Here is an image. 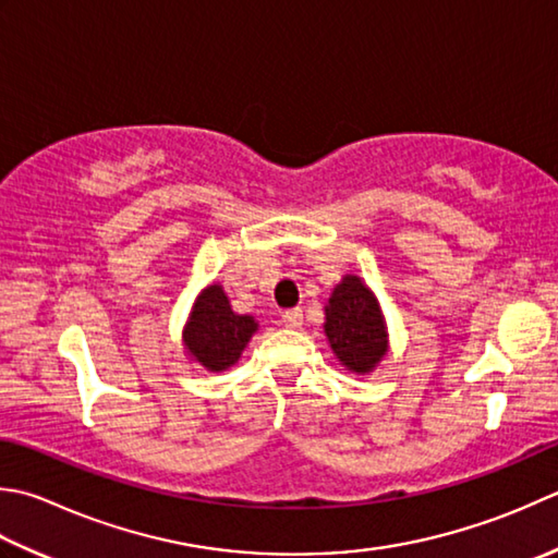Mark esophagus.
Returning a JSON list of instances; mask_svg holds the SVG:
<instances>
[{
    "mask_svg": "<svg viewBox=\"0 0 558 558\" xmlns=\"http://www.w3.org/2000/svg\"><path fill=\"white\" fill-rule=\"evenodd\" d=\"M302 319H304L302 310H288V312H282V324L290 326V329H298V326H302Z\"/></svg>",
    "mask_w": 558,
    "mask_h": 558,
    "instance_id": "1",
    "label": "esophagus"
}]
</instances>
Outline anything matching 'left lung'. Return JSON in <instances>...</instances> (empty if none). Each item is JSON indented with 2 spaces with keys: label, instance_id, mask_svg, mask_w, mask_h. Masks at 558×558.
I'll return each mask as SVG.
<instances>
[{
  "label": "left lung",
  "instance_id": "left-lung-1",
  "mask_svg": "<svg viewBox=\"0 0 558 558\" xmlns=\"http://www.w3.org/2000/svg\"><path fill=\"white\" fill-rule=\"evenodd\" d=\"M324 331L331 351L351 373H373L387 355V324L379 302L357 276H345L326 304Z\"/></svg>",
  "mask_w": 558,
  "mask_h": 558
}]
</instances>
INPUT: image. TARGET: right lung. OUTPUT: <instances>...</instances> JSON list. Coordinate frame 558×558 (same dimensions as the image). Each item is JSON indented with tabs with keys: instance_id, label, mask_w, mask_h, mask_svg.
Masks as SVG:
<instances>
[{
	"instance_id": "add662e5",
	"label": "right lung",
	"mask_w": 558,
	"mask_h": 558,
	"mask_svg": "<svg viewBox=\"0 0 558 558\" xmlns=\"http://www.w3.org/2000/svg\"><path fill=\"white\" fill-rule=\"evenodd\" d=\"M258 324L254 316L236 314L222 286H207L193 304L189 324L183 329V345L189 355L210 373L232 367Z\"/></svg>"
}]
</instances>
